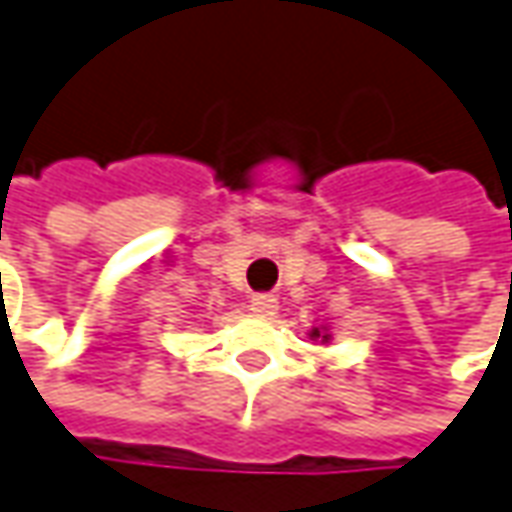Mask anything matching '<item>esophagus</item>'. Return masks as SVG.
I'll list each match as a JSON object with an SVG mask.
<instances>
[{
	"mask_svg": "<svg viewBox=\"0 0 512 512\" xmlns=\"http://www.w3.org/2000/svg\"><path fill=\"white\" fill-rule=\"evenodd\" d=\"M250 310L256 312V315H262V318H270V315H276V310H279V298L259 293V296L250 298Z\"/></svg>",
	"mask_w": 512,
	"mask_h": 512,
	"instance_id": "1",
	"label": "esophagus"
}]
</instances>
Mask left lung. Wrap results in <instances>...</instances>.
<instances>
[{
    "mask_svg": "<svg viewBox=\"0 0 512 512\" xmlns=\"http://www.w3.org/2000/svg\"><path fill=\"white\" fill-rule=\"evenodd\" d=\"M310 338H321V341H329V335H321V332H318V329H312V332H310Z\"/></svg>",
    "mask_w": 512,
    "mask_h": 512,
    "instance_id": "obj_1",
    "label": "left lung"
}]
</instances>
